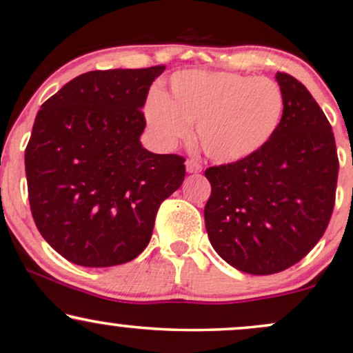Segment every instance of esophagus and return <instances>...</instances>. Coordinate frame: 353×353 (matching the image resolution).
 <instances>
[{
	"instance_id": "34e87169",
	"label": "esophagus",
	"mask_w": 353,
	"mask_h": 353,
	"mask_svg": "<svg viewBox=\"0 0 353 353\" xmlns=\"http://www.w3.org/2000/svg\"><path fill=\"white\" fill-rule=\"evenodd\" d=\"M185 170H187V172H200L201 165L196 160H193V158H192V160L185 161Z\"/></svg>"
}]
</instances>
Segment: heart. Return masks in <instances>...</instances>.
<instances>
[{"mask_svg":"<svg viewBox=\"0 0 353 353\" xmlns=\"http://www.w3.org/2000/svg\"><path fill=\"white\" fill-rule=\"evenodd\" d=\"M285 96L270 78L233 72L187 70L171 78L170 94L152 92L145 118L166 145L196 125L200 145L216 161L235 163L261 152L280 128Z\"/></svg>","mask_w":353,"mask_h":353,"instance_id":"1","label":"heart"}]
</instances>
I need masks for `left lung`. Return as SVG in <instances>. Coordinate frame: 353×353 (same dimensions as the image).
Listing matches in <instances>:
<instances>
[{
	"label": "left lung",
	"instance_id": "1",
	"mask_svg": "<svg viewBox=\"0 0 353 353\" xmlns=\"http://www.w3.org/2000/svg\"><path fill=\"white\" fill-rule=\"evenodd\" d=\"M285 115L274 139L246 160L211 166L205 224L217 254L251 275H272L309 254L330 224L337 160L332 128L312 94L276 72Z\"/></svg>",
	"mask_w": 353,
	"mask_h": 353
}]
</instances>
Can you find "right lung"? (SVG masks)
<instances>
[{
  "mask_svg": "<svg viewBox=\"0 0 353 353\" xmlns=\"http://www.w3.org/2000/svg\"><path fill=\"white\" fill-rule=\"evenodd\" d=\"M165 65L83 73L43 103L26 148L30 210L44 240L83 267L145 250L185 158L142 147V107Z\"/></svg>",
  "mask_w": 353,
  "mask_h": 353,
  "instance_id": "1",
  "label": "right lung"
}]
</instances>
